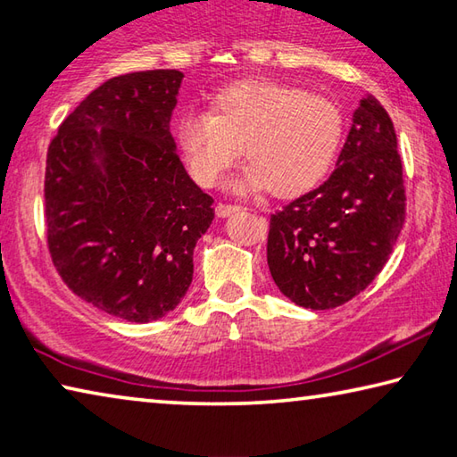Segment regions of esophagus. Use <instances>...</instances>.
<instances>
[{
	"label": "esophagus",
	"instance_id": "1",
	"mask_svg": "<svg viewBox=\"0 0 457 457\" xmlns=\"http://www.w3.org/2000/svg\"><path fill=\"white\" fill-rule=\"evenodd\" d=\"M239 212V205H231V204H218L215 205V213L218 218H228V215Z\"/></svg>",
	"mask_w": 457,
	"mask_h": 457
}]
</instances>
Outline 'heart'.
I'll return each instance as SVG.
<instances>
[{"label": "heart", "instance_id": "b5f03b06", "mask_svg": "<svg viewBox=\"0 0 457 457\" xmlns=\"http://www.w3.org/2000/svg\"><path fill=\"white\" fill-rule=\"evenodd\" d=\"M345 119L337 100L276 80H244L221 88L210 112L185 114L177 145L197 183L212 187L245 154L237 193L270 189L298 197L335 163Z\"/></svg>", "mask_w": 457, "mask_h": 457}]
</instances>
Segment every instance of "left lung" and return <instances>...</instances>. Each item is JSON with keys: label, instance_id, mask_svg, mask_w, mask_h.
Here are the masks:
<instances>
[{"label": "left lung", "instance_id": "1", "mask_svg": "<svg viewBox=\"0 0 457 457\" xmlns=\"http://www.w3.org/2000/svg\"><path fill=\"white\" fill-rule=\"evenodd\" d=\"M403 221L395 129L381 103L365 95L332 175L270 218V274L298 306L337 308L381 272Z\"/></svg>", "mask_w": 457, "mask_h": 457}]
</instances>
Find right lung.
<instances>
[{"instance_id": "1", "label": "right lung", "mask_w": 457, "mask_h": 457, "mask_svg": "<svg viewBox=\"0 0 457 457\" xmlns=\"http://www.w3.org/2000/svg\"><path fill=\"white\" fill-rule=\"evenodd\" d=\"M183 74L106 80L68 114L46 159L54 266L84 303L129 322L157 320L193 280L213 199L185 171L169 130Z\"/></svg>"}]
</instances>
